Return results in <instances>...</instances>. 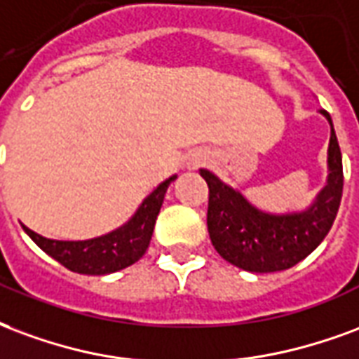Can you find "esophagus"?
I'll list each match as a JSON object with an SVG mask.
<instances>
[{
  "instance_id": "1",
  "label": "esophagus",
  "mask_w": 359,
  "mask_h": 359,
  "mask_svg": "<svg viewBox=\"0 0 359 359\" xmlns=\"http://www.w3.org/2000/svg\"><path fill=\"white\" fill-rule=\"evenodd\" d=\"M203 162H206V154L198 153V154H195L193 158H191L189 166H191V168H197V166H201Z\"/></svg>"
}]
</instances>
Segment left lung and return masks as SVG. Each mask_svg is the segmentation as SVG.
<instances>
[{"label": "left lung", "mask_w": 359, "mask_h": 359, "mask_svg": "<svg viewBox=\"0 0 359 359\" xmlns=\"http://www.w3.org/2000/svg\"><path fill=\"white\" fill-rule=\"evenodd\" d=\"M327 149V182L304 210L268 212L252 205L239 189L222 182L214 172L201 168L208 183V233L226 262L245 271L269 273L292 268L319 247L333 226L342 197V154L333 120Z\"/></svg>", "instance_id": "1"}]
</instances>
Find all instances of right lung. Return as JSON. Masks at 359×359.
I'll return each instance as SVG.
<instances>
[{
  "label": "right lung",
  "mask_w": 359,
  "mask_h": 359,
  "mask_svg": "<svg viewBox=\"0 0 359 359\" xmlns=\"http://www.w3.org/2000/svg\"><path fill=\"white\" fill-rule=\"evenodd\" d=\"M177 176L162 182L153 193L143 198V203L133 212L132 218L109 233L83 241H59L47 239L32 229L22 226L26 235L49 255L53 260L76 273L86 276H107L118 269L132 266L145 255L153 237L156 216L161 212L162 201L170 183Z\"/></svg>",
  "instance_id": "obj_1"
}]
</instances>
